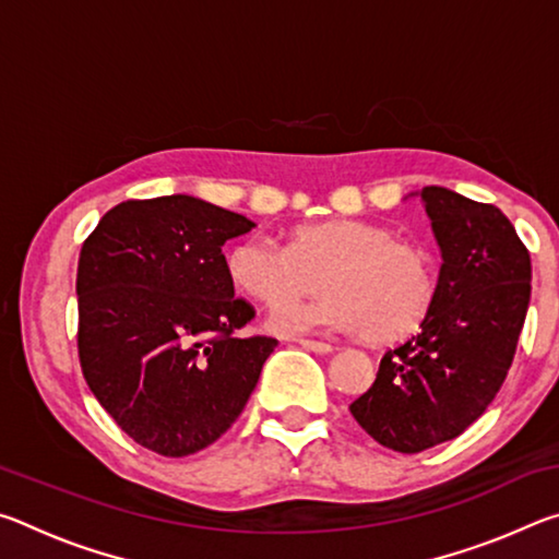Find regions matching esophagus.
<instances>
[{
  "label": "esophagus",
  "mask_w": 559,
  "mask_h": 559,
  "mask_svg": "<svg viewBox=\"0 0 559 559\" xmlns=\"http://www.w3.org/2000/svg\"><path fill=\"white\" fill-rule=\"evenodd\" d=\"M298 345L310 349V353H318V355H325V353H330V349H333V345L323 343V340H308V337L306 340H298Z\"/></svg>",
  "instance_id": "34e87169"
}]
</instances>
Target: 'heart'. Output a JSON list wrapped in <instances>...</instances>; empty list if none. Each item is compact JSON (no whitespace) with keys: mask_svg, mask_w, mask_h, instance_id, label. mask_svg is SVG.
I'll return each mask as SVG.
<instances>
[{"mask_svg":"<svg viewBox=\"0 0 559 559\" xmlns=\"http://www.w3.org/2000/svg\"><path fill=\"white\" fill-rule=\"evenodd\" d=\"M226 271L236 288L269 308L300 298L318 273L323 296L269 318L281 335L362 330L367 340L392 343L424 323L439 293L431 249L359 219L300 226L286 246L249 236L229 251Z\"/></svg>","mask_w":559,"mask_h":559,"instance_id":"1","label":"heart"}]
</instances>
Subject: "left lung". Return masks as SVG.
Listing matches in <instances>:
<instances>
[{
    "label": "left lung",
    "mask_w": 559,
    "mask_h": 559,
    "mask_svg": "<svg viewBox=\"0 0 559 559\" xmlns=\"http://www.w3.org/2000/svg\"><path fill=\"white\" fill-rule=\"evenodd\" d=\"M441 246L437 300L421 330L386 349L349 412L370 437L419 453L466 431L503 386L530 302V253L493 204L424 187Z\"/></svg>",
    "instance_id": "1"
}]
</instances>
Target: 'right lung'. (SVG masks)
I'll return each mask as SVG.
<instances>
[{
    "mask_svg": "<svg viewBox=\"0 0 559 559\" xmlns=\"http://www.w3.org/2000/svg\"><path fill=\"white\" fill-rule=\"evenodd\" d=\"M251 226L173 194L120 202L83 241L81 372L118 427L159 456H189L219 439L278 345L236 335L257 310L234 298L222 246Z\"/></svg>",
    "mask_w": 559,
    "mask_h": 559,
    "instance_id": "right-lung-1",
    "label": "right lung"
}]
</instances>
